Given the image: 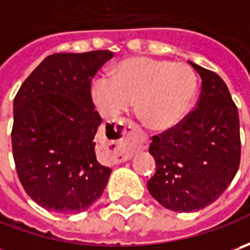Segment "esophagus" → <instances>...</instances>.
<instances>
[{
    "label": "esophagus",
    "mask_w": 250,
    "mask_h": 250,
    "mask_svg": "<svg viewBox=\"0 0 250 250\" xmlns=\"http://www.w3.org/2000/svg\"><path fill=\"white\" fill-rule=\"evenodd\" d=\"M111 133L114 138L110 143L112 164L132 159L135 149L147 147V139L140 135L135 125L128 120H121L114 126H111Z\"/></svg>",
    "instance_id": "esophagus-1"
}]
</instances>
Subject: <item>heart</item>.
<instances>
[{
    "mask_svg": "<svg viewBox=\"0 0 250 250\" xmlns=\"http://www.w3.org/2000/svg\"><path fill=\"white\" fill-rule=\"evenodd\" d=\"M196 89V73L187 63L133 57L112 69L111 81L97 78L91 97L107 117L120 115L136 101L138 115L147 128L168 132L187 118Z\"/></svg>",
    "mask_w": 250,
    "mask_h": 250,
    "instance_id": "heart-1",
    "label": "heart"
}]
</instances>
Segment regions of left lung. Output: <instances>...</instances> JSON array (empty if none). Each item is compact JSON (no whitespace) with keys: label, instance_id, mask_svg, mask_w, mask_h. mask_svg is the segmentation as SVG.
I'll return each instance as SVG.
<instances>
[{"label":"left lung","instance_id":"8db88e82","mask_svg":"<svg viewBox=\"0 0 250 250\" xmlns=\"http://www.w3.org/2000/svg\"><path fill=\"white\" fill-rule=\"evenodd\" d=\"M202 79L197 107L177 128L151 138L156 172L150 195L178 213L216 202L235 177L241 161L239 117L224 81L190 62Z\"/></svg>","mask_w":250,"mask_h":250}]
</instances>
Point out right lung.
<instances>
[{
    "label": "right lung",
    "instance_id": "1",
    "mask_svg": "<svg viewBox=\"0 0 250 250\" xmlns=\"http://www.w3.org/2000/svg\"><path fill=\"white\" fill-rule=\"evenodd\" d=\"M112 58L107 50L48 55L14 100L12 153L26 193L58 213L84 211L103 195L111 168L96 159L101 117L91 79Z\"/></svg>",
    "mask_w": 250,
    "mask_h": 250
}]
</instances>
